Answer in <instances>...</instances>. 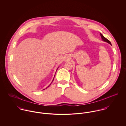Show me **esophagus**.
<instances>
[{"label":"esophagus","mask_w":126,"mask_h":126,"mask_svg":"<svg viewBox=\"0 0 126 126\" xmlns=\"http://www.w3.org/2000/svg\"><path fill=\"white\" fill-rule=\"evenodd\" d=\"M69 59V57L68 56H66V57L65 58V60H68Z\"/></svg>","instance_id":"obj_1"}]
</instances>
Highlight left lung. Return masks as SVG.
Segmentation results:
<instances>
[{"label": "left lung", "mask_w": 126, "mask_h": 126, "mask_svg": "<svg viewBox=\"0 0 126 126\" xmlns=\"http://www.w3.org/2000/svg\"><path fill=\"white\" fill-rule=\"evenodd\" d=\"M100 35H101V38H102V40H103V41L106 42H107L109 44H110V45H111V43L110 42V41L109 40H108L107 38H106L104 36H103V35L101 34V33H100Z\"/></svg>", "instance_id": "8db88e82"}]
</instances>
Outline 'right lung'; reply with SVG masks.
Here are the masks:
<instances>
[{
    "label": "right lung",
    "instance_id": "right-lung-1",
    "mask_svg": "<svg viewBox=\"0 0 126 126\" xmlns=\"http://www.w3.org/2000/svg\"><path fill=\"white\" fill-rule=\"evenodd\" d=\"M54 77H55V76H54ZM53 80H54V79H53V80H52V82H53ZM52 82H51V83H52ZM51 84H50V85H49V86H48V87H47V88H46V89H47V88H48V87H49V86H50V85H51ZM45 89H44V90H45Z\"/></svg>",
    "mask_w": 126,
    "mask_h": 126
}]
</instances>
